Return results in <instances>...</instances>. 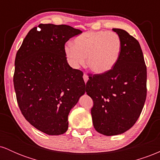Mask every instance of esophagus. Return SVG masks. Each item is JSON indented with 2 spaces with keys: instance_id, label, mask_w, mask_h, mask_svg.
Here are the masks:
<instances>
[{
  "instance_id": "34e87169",
  "label": "esophagus",
  "mask_w": 160,
  "mask_h": 160,
  "mask_svg": "<svg viewBox=\"0 0 160 160\" xmlns=\"http://www.w3.org/2000/svg\"><path fill=\"white\" fill-rule=\"evenodd\" d=\"M83 80H84V82H87L88 80H89V77L87 76V74H83Z\"/></svg>"
}]
</instances>
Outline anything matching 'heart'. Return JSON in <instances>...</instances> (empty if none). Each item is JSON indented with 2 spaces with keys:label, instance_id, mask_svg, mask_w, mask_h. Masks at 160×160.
<instances>
[{
  "label": "heart",
  "instance_id": "heart-1",
  "mask_svg": "<svg viewBox=\"0 0 160 160\" xmlns=\"http://www.w3.org/2000/svg\"><path fill=\"white\" fill-rule=\"evenodd\" d=\"M74 46L67 44L65 54L71 65L78 68L85 62L92 72L104 74L113 69L118 62L122 40L117 33L90 31L77 37Z\"/></svg>",
  "mask_w": 160,
  "mask_h": 160
}]
</instances>
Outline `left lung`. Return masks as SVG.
<instances>
[{
	"label": "left lung",
	"instance_id": "1",
	"mask_svg": "<svg viewBox=\"0 0 160 160\" xmlns=\"http://www.w3.org/2000/svg\"><path fill=\"white\" fill-rule=\"evenodd\" d=\"M122 40L118 62L109 72L89 74L86 94L93 101L94 128L107 136L124 133L138 119L147 96V68L138 41L127 32L113 28Z\"/></svg>",
	"mask_w": 160,
	"mask_h": 160
}]
</instances>
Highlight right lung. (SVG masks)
<instances>
[{
	"label": "right lung",
	"mask_w": 160,
	"mask_h": 160,
	"mask_svg": "<svg viewBox=\"0 0 160 160\" xmlns=\"http://www.w3.org/2000/svg\"><path fill=\"white\" fill-rule=\"evenodd\" d=\"M81 33L69 25L40 24L16 53L13 83L19 109L47 135L66 132L70 111L86 92L83 74L68 65L65 54L66 42Z\"/></svg>",
	"instance_id": "add662e5"
}]
</instances>
